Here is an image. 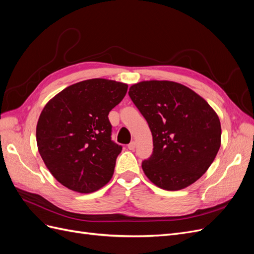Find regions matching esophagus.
I'll return each instance as SVG.
<instances>
[{"instance_id": "1", "label": "esophagus", "mask_w": 254, "mask_h": 254, "mask_svg": "<svg viewBox=\"0 0 254 254\" xmlns=\"http://www.w3.org/2000/svg\"><path fill=\"white\" fill-rule=\"evenodd\" d=\"M134 148H135V142H130L129 144H128V149H130V150H134Z\"/></svg>"}]
</instances>
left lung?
Instances as JSON below:
<instances>
[{
	"instance_id": "1",
	"label": "left lung",
	"mask_w": 254,
	"mask_h": 254,
	"mask_svg": "<svg viewBox=\"0 0 254 254\" xmlns=\"http://www.w3.org/2000/svg\"><path fill=\"white\" fill-rule=\"evenodd\" d=\"M128 94L152 134L153 151L142 162L147 178L167 190L197 181L220 147L216 112L193 90L174 81H141Z\"/></svg>"
}]
</instances>
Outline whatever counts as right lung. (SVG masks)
Here are the masks:
<instances>
[{"mask_svg": "<svg viewBox=\"0 0 254 254\" xmlns=\"http://www.w3.org/2000/svg\"><path fill=\"white\" fill-rule=\"evenodd\" d=\"M126 83L94 78L65 88L45 105L36 137L55 179L78 193H92L112 178L122 146L111 140L109 112L126 95Z\"/></svg>", "mask_w": 254, "mask_h": 254, "instance_id": "add662e5", "label": "right lung"}]
</instances>
